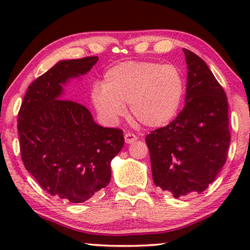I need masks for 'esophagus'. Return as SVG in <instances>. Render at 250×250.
<instances>
[{"label": "esophagus", "mask_w": 250, "mask_h": 250, "mask_svg": "<svg viewBox=\"0 0 250 250\" xmlns=\"http://www.w3.org/2000/svg\"><path fill=\"white\" fill-rule=\"evenodd\" d=\"M124 138H125V142L127 143V145H131V143H133L134 141H136V140H138L136 135L132 134V133H126V134L124 135Z\"/></svg>", "instance_id": "1"}]
</instances>
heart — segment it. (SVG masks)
Segmentation results:
<instances>
[{
	"label": "heart",
	"instance_id": "1",
	"mask_svg": "<svg viewBox=\"0 0 250 250\" xmlns=\"http://www.w3.org/2000/svg\"><path fill=\"white\" fill-rule=\"evenodd\" d=\"M186 82L179 68L149 61H126L104 75L92 90V104L107 124H116L125 104L136 121L146 127H162L180 110Z\"/></svg>",
	"mask_w": 250,
	"mask_h": 250
}]
</instances>
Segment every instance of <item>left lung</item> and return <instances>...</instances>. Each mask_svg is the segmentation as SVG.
<instances>
[{"mask_svg":"<svg viewBox=\"0 0 250 250\" xmlns=\"http://www.w3.org/2000/svg\"><path fill=\"white\" fill-rule=\"evenodd\" d=\"M183 52L188 69L183 110L146 136L153 182L174 198L207 189L224 166L231 140L224 90L201 58Z\"/></svg>","mask_w":250,"mask_h":250,"instance_id":"1","label":"left lung"}]
</instances>
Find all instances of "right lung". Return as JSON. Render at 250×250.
Listing matches in <instances>:
<instances>
[{"mask_svg": "<svg viewBox=\"0 0 250 250\" xmlns=\"http://www.w3.org/2000/svg\"><path fill=\"white\" fill-rule=\"evenodd\" d=\"M98 57L60 60L28 86L18 114L26 169L51 196L84 203L111 179L123 131L102 127L87 108L63 100V86L86 75Z\"/></svg>", "mask_w": 250, "mask_h": 250, "instance_id": "right-lung-1", "label": "right lung"}]
</instances>
